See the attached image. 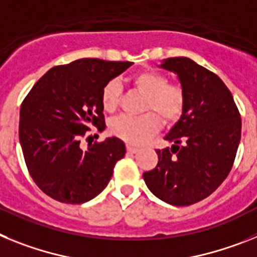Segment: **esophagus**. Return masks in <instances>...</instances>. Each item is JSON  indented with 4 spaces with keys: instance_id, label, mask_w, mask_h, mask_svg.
<instances>
[{
    "instance_id": "obj_1",
    "label": "esophagus",
    "mask_w": 257,
    "mask_h": 257,
    "mask_svg": "<svg viewBox=\"0 0 257 257\" xmlns=\"http://www.w3.org/2000/svg\"><path fill=\"white\" fill-rule=\"evenodd\" d=\"M126 150H128V153H131V154H136L138 151V149H137V147L128 145V146H126Z\"/></svg>"
}]
</instances>
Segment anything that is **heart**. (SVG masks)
Here are the masks:
<instances>
[{
    "label": "heart",
    "mask_w": 257,
    "mask_h": 257,
    "mask_svg": "<svg viewBox=\"0 0 257 257\" xmlns=\"http://www.w3.org/2000/svg\"><path fill=\"white\" fill-rule=\"evenodd\" d=\"M132 84L140 93L146 95L144 111H151L141 116H117L111 122V133L132 145H141L164 124L176 122L184 113L186 95L184 89L176 84H168L164 75L158 71L145 70L132 76ZM120 85L110 80L102 89V106L107 112H113L119 106Z\"/></svg>",
    "instance_id": "b5f03b06"
}]
</instances>
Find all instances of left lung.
<instances>
[{"instance_id": "8db88e82", "label": "left lung", "mask_w": 257, "mask_h": 257, "mask_svg": "<svg viewBox=\"0 0 257 257\" xmlns=\"http://www.w3.org/2000/svg\"><path fill=\"white\" fill-rule=\"evenodd\" d=\"M178 76L186 95L184 113L156 150L159 162L145 172L149 190L173 206H190L211 195L227 177L239 146L242 121L222 80L185 57L160 64Z\"/></svg>"}]
</instances>
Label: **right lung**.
Here are the masks:
<instances>
[{
    "label": "right lung",
    "instance_id": "obj_1",
    "mask_svg": "<svg viewBox=\"0 0 257 257\" xmlns=\"http://www.w3.org/2000/svg\"><path fill=\"white\" fill-rule=\"evenodd\" d=\"M132 64L84 58L55 66L24 98L19 141L31 177L46 195L81 204L107 186L125 145L111 137L82 150L80 141L90 126L103 131L102 89Z\"/></svg>",
    "mask_w": 257,
    "mask_h": 257
}]
</instances>
